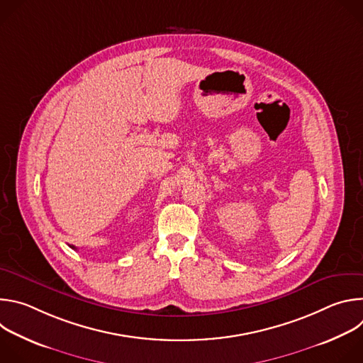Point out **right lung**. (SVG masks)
Segmentation results:
<instances>
[{
    "mask_svg": "<svg viewBox=\"0 0 363 363\" xmlns=\"http://www.w3.org/2000/svg\"><path fill=\"white\" fill-rule=\"evenodd\" d=\"M70 247H72V248H74V250H77V248H76V247H74V245H70Z\"/></svg>",
    "mask_w": 363,
    "mask_h": 363,
    "instance_id": "right-lung-1",
    "label": "right lung"
}]
</instances>
